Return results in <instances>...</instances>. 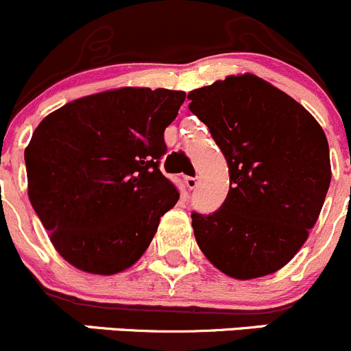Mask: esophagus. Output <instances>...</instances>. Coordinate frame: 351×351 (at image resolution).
I'll use <instances>...</instances> for the list:
<instances>
[{
  "label": "esophagus",
  "instance_id": "esophagus-1",
  "mask_svg": "<svg viewBox=\"0 0 351 351\" xmlns=\"http://www.w3.org/2000/svg\"><path fill=\"white\" fill-rule=\"evenodd\" d=\"M185 183H186V186H189L190 190H195L197 185H198V178H197V176H186Z\"/></svg>",
  "mask_w": 351,
  "mask_h": 351
}]
</instances>
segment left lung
Instances as JSON below:
<instances>
[{
	"label": "left lung",
	"mask_w": 351,
	"mask_h": 351,
	"mask_svg": "<svg viewBox=\"0 0 351 351\" xmlns=\"http://www.w3.org/2000/svg\"><path fill=\"white\" fill-rule=\"evenodd\" d=\"M229 166L219 210L193 212L202 253L238 280L285 267L314 228L331 182L324 130L293 98L254 74L189 93Z\"/></svg>",
	"instance_id": "8db88e82"
}]
</instances>
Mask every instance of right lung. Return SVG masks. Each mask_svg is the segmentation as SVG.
<instances>
[{
    "label": "right lung",
    "mask_w": 351,
    "mask_h": 351,
    "mask_svg": "<svg viewBox=\"0 0 351 351\" xmlns=\"http://www.w3.org/2000/svg\"><path fill=\"white\" fill-rule=\"evenodd\" d=\"M185 91L119 88L45 117L25 149L28 198L56 251L113 275L144 254L178 189L159 169Z\"/></svg>",
    "instance_id": "add662e5"
}]
</instances>
